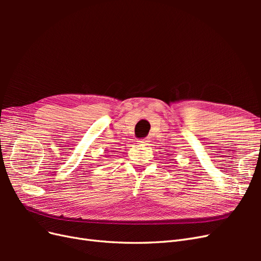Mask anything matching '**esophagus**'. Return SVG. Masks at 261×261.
Returning a JSON list of instances; mask_svg holds the SVG:
<instances>
[{
    "mask_svg": "<svg viewBox=\"0 0 261 261\" xmlns=\"http://www.w3.org/2000/svg\"><path fill=\"white\" fill-rule=\"evenodd\" d=\"M137 143H138V144H141V145H146V144L148 143V141H147V139H138Z\"/></svg>",
    "mask_w": 261,
    "mask_h": 261,
    "instance_id": "esophagus-1",
    "label": "esophagus"
}]
</instances>
